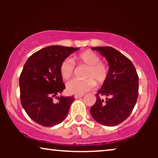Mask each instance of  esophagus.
Masks as SVG:
<instances>
[{
	"instance_id": "esophagus-1",
	"label": "esophagus",
	"mask_w": 158,
	"mask_h": 158,
	"mask_svg": "<svg viewBox=\"0 0 158 158\" xmlns=\"http://www.w3.org/2000/svg\"><path fill=\"white\" fill-rule=\"evenodd\" d=\"M83 94H75L74 95V97H75V99H79V98H81L83 97Z\"/></svg>"
}]
</instances>
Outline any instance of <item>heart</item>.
Masks as SVG:
<instances>
[{
  "instance_id": "heart-1",
  "label": "heart",
  "mask_w": 158,
  "mask_h": 158,
  "mask_svg": "<svg viewBox=\"0 0 158 158\" xmlns=\"http://www.w3.org/2000/svg\"><path fill=\"white\" fill-rule=\"evenodd\" d=\"M74 60L79 65H86L88 68L85 73V79H73L67 83L68 93L83 94L98 85L104 83L109 73V66L105 61H100V56L92 50H85L74 56ZM75 63L71 59H65L59 66V72L64 79L73 76Z\"/></svg>"
}]
</instances>
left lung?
Wrapping results in <instances>:
<instances>
[{
  "instance_id": "1",
  "label": "left lung",
  "mask_w": 158,
  "mask_h": 158,
  "mask_svg": "<svg viewBox=\"0 0 158 158\" xmlns=\"http://www.w3.org/2000/svg\"><path fill=\"white\" fill-rule=\"evenodd\" d=\"M92 50L106 58L109 73L96 94L97 101L90 108V114L104 126H117L126 120L135 108L138 97V75L131 60L116 49L97 47Z\"/></svg>"
}]
</instances>
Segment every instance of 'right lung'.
<instances>
[{"label":"right lung","mask_w":158,"mask_h":158,"mask_svg":"<svg viewBox=\"0 0 158 158\" xmlns=\"http://www.w3.org/2000/svg\"><path fill=\"white\" fill-rule=\"evenodd\" d=\"M78 48L53 45L30 56L19 78L21 102L34 122L45 127L59 124L68 115L73 97H60L65 88L59 66ZM57 100L56 101V99Z\"/></svg>","instance_id":"1"}]
</instances>
